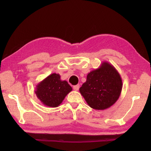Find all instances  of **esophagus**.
<instances>
[{
    "mask_svg": "<svg viewBox=\"0 0 151 151\" xmlns=\"http://www.w3.org/2000/svg\"><path fill=\"white\" fill-rule=\"evenodd\" d=\"M79 87H80L79 84H77V85L73 86V89H74V90H75V91H78L79 89Z\"/></svg>",
    "mask_w": 151,
    "mask_h": 151,
    "instance_id": "obj_1",
    "label": "esophagus"
}]
</instances>
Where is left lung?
I'll return each mask as SVG.
<instances>
[{
  "mask_svg": "<svg viewBox=\"0 0 151 151\" xmlns=\"http://www.w3.org/2000/svg\"><path fill=\"white\" fill-rule=\"evenodd\" d=\"M122 86L121 76L116 68L103 62L99 68L89 73L79 91L91 108L104 110L116 102Z\"/></svg>",
  "mask_w": 151,
  "mask_h": 151,
  "instance_id": "left-lung-1",
  "label": "left lung"
}]
</instances>
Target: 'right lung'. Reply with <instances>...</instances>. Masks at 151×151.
I'll return each mask as SVG.
<instances>
[{
    "label": "right lung",
    "mask_w": 151,
    "mask_h": 151,
    "mask_svg": "<svg viewBox=\"0 0 151 151\" xmlns=\"http://www.w3.org/2000/svg\"><path fill=\"white\" fill-rule=\"evenodd\" d=\"M72 90L66 81H62L56 73L50 74L36 85L35 94L44 105L55 108L60 105Z\"/></svg>",
    "instance_id": "1"
}]
</instances>
